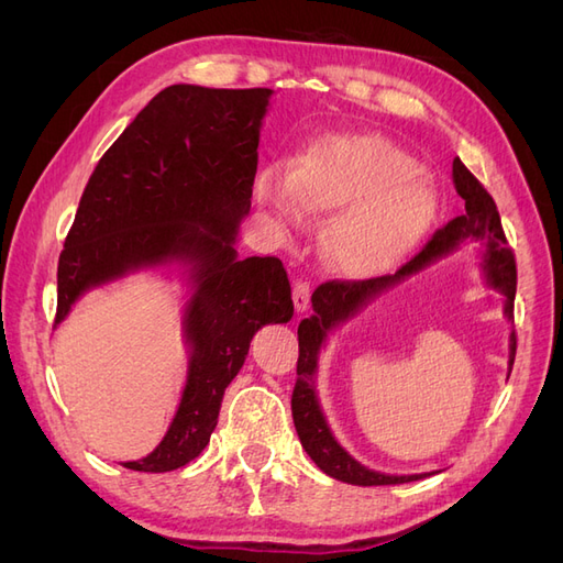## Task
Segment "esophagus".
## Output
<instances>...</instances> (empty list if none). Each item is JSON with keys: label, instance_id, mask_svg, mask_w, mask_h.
Returning a JSON list of instances; mask_svg holds the SVG:
<instances>
[{"label": "esophagus", "instance_id": "obj_1", "mask_svg": "<svg viewBox=\"0 0 563 563\" xmlns=\"http://www.w3.org/2000/svg\"><path fill=\"white\" fill-rule=\"evenodd\" d=\"M294 308L298 314L310 308V284L308 282H296L294 284Z\"/></svg>", "mask_w": 563, "mask_h": 563}]
</instances>
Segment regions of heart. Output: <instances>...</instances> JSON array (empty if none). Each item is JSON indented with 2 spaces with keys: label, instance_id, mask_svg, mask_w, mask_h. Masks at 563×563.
Returning a JSON list of instances; mask_svg holds the SVG:
<instances>
[{
  "label": "heart",
  "instance_id": "obj_1",
  "mask_svg": "<svg viewBox=\"0 0 563 563\" xmlns=\"http://www.w3.org/2000/svg\"><path fill=\"white\" fill-rule=\"evenodd\" d=\"M258 209L282 230L308 213H333L323 230L329 263L347 277H376L411 253L432 228L439 197L416 157L373 133H333L305 147L294 168L263 166Z\"/></svg>",
  "mask_w": 563,
  "mask_h": 563
}]
</instances>
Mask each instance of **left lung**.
<instances>
[{
  "label": "left lung",
  "mask_w": 563,
  "mask_h": 563,
  "mask_svg": "<svg viewBox=\"0 0 563 563\" xmlns=\"http://www.w3.org/2000/svg\"><path fill=\"white\" fill-rule=\"evenodd\" d=\"M453 183L457 195L465 199V213L453 218L451 223L441 228L428 242L413 261H408L399 267L395 275H385L366 282H327L321 284L312 294V310L308 319L300 321L298 327V380L291 397L294 424L300 437L302 449L314 460L321 472L338 482L354 484V486H389V484H406L418 482L422 474H385L368 470L360 460H354L333 437L329 420L321 411L319 395H317V371H319V354L327 347V340L333 331L343 327L345 321L360 314L364 308L380 298L383 294L397 288L406 279H411L424 267H430L439 261L449 258L463 242L479 244V267L484 272L486 284L498 291L503 300V314L507 321H515V294H517V265L515 253L507 246L500 213L496 201L484 190V185L476 180L467 166L453 159ZM517 352V335L515 329L509 331V362H507V378L512 373Z\"/></svg>",
  "instance_id": "1"
}]
</instances>
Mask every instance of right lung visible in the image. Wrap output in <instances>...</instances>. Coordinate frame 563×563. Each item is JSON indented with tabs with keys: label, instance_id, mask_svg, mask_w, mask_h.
I'll use <instances>...</instances> for the list:
<instances>
[{
	"label": "right lung",
	"instance_id": "obj_1",
	"mask_svg": "<svg viewBox=\"0 0 563 563\" xmlns=\"http://www.w3.org/2000/svg\"><path fill=\"white\" fill-rule=\"evenodd\" d=\"M272 93L195 84L159 91L98 162L67 232L56 327L81 296L135 272L159 269L187 288L178 411L159 446L129 470L172 472L207 449L253 335L294 317L282 261L236 253Z\"/></svg>",
	"mask_w": 563,
	"mask_h": 563
}]
</instances>
